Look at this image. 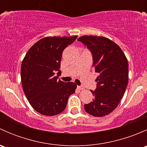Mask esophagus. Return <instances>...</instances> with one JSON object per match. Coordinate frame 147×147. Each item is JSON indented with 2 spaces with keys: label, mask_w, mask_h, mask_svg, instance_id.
Masks as SVG:
<instances>
[{
  "label": "esophagus",
  "mask_w": 147,
  "mask_h": 147,
  "mask_svg": "<svg viewBox=\"0 0 147 147\" xmlns=\"http://www.w3.org/2000/svg\"><path fill=\"white\" fill-rule=\"evenodd\" d=\"M78 89L80 90H84V87H82V86H78Z\"/></svg>",
  "instance_id": "34e87169"
}]
</instances>
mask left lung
<instances>
[{
	"label": "left lung",
	"mask_w": 147,
	"mask_h": 147,
	"mask_svg": "<svg viewBox=\"0 0 147 147\" xmlns=\"http://www.w3.org/2000/svg\"><path fill=\"white\" fill-rule=\"evenodd\" d=\"M91 51L97 89L90 90L94 98L84 105L86 112L94 117L109 115L118 106L129 80L127 59L115 42L103 36L84 35L78 38Z\"/></svg>",
	"instance_id": "1"
}]
</instances>
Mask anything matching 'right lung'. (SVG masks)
Here are the masks:
<instances>
[{"label":"right lung","instance_id":"1","mask_svg":"<svg viewBox=\"0 0 147 147\" xmlns=\"http://www.w3.org/2000/svg\"><path fill=\"white\" fill-rule=\"evenodd\" d=\"M77 38L45 37L28 50L23 60L20 77L23 91L32 108L41 115L61 113L69 95L75 93L76 84L63 82L58 76L63 50Z\"/></svg>","mask_w":147,"mask_h":147}]
</instances>
